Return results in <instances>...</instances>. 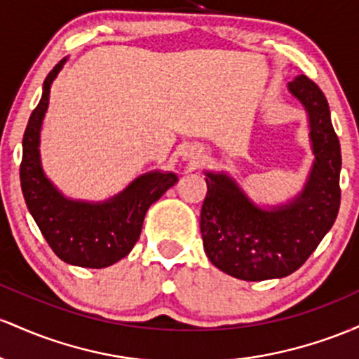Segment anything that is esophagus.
<instances>
[{
    "instance_id": "34e87169",
    "label": "esophagus",
    "mask_w": 359,
    "mask_h": 359,
    "mask_svg": "<svg viewBox=\"0 0 359 359\" xmlns=\"http://www.w3.org/2000/svg\"><path fill=\"white\" fill-rule=\"evenodd\" d=\"M183 156H184V159H188L190 163H198V161L201 159V149L190 146L187 151L183 152Z\"/></svg>"
}]
</instances>
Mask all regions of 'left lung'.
<instances>
[{
    "mask_svg": "<svg viewBox=\"0 0 359 359\" xmlns=\"http://www.w3.org/2000/svg\"><path fill=\"white\" fill-rule=\"evenodd\" d=\"M290 91L309 114L316 163L304 191L292 203L263 210L227 175L207 172L200 213L203 248L213 266L245 281L297 271L332 227L339 212L341 146L324 93L300 74Z\"/></svg>",
    "mask_w": 359,
    "mask_h": 359,
    "instance_id": "obj_1",
    "label": "left lung"
}]
</instances>
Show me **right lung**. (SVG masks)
I'll use <instances>...</instances> for the list:
<instances>
[{"label": "right lung", "mask_w": 359, "mask_h": 359, "mask_svg": "<svg viewBox=\"0 0 359 359\" xmlns=\"http://www.w3.org/2000/svg\"><path fill=\"white\" fill-rule=\"evenodd\" d=\"M64 62L66 59L49 72L43 81L42 98L28 118L20 183L28 210L59 259L74 266L107 268L132 251L142 231L147 208L178 178L172 172H147L104 203L67 200L52 187L40 166L39 139L50 84Z\"/></svg>", "instance_id": "right-lung-1"}]
</instances>
